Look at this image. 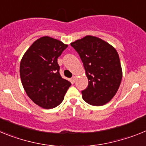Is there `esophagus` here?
Returning a JSON list of instances; mask_svg holds the SVG:
<instances>
[{"label":"esophagus","mask_w":146,"mask_h":146,"mask_svg":"<svg viewBox=\"0 0 146 146\" xmlns=\"http://www.w3.org/2000/svg\"><path fill=\"white\" fill-rule=\"evenodd\" d=\"M76 79H77V77H76V76H73V77H72V82H75Z\"/></svg>","instance_id":"1"}]
</instances>
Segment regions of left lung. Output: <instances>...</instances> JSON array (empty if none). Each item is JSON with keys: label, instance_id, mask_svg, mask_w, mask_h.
<instances>
[{"label": "left lung", "instance_id": "obj_1", "mask_svg": "<svg viewBox=\"0 0 146 146\" xmlns=\"http://www.w3.org/2000/svg\"><path fill=\"white\" fill-rule=\"evenodd\" d=\"M83 63L88 85L82 91L89 104L102 106L115 95L122 79L118 54L111 45L97 37L87 36L71 43Z\"/></svg>", "mask_w": 146, "mask_h": 146}]
</instances>
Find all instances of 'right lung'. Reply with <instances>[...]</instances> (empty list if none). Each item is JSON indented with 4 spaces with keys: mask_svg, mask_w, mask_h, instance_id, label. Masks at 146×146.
I'll use <instances>...</instances> for the list:
<instances>
[{
    "mask_svg": "<svg viewBox=\"0 0 146 146\" xmlns=\"http://www.w3.org/2000/svg\"><path fill=\"white\" fill-rule=\"evenodd\" d=\"M68 45L44 36L29 47L20 62L22 84L32 101L44 109H52L63 102L71 82L60 74L58 58Z\"/></svg>",
    "mask_w": 146,
    "mask_h": 146,
    "instance_id": "obj_1",
    "label": "right lung"
}]
</instances>
